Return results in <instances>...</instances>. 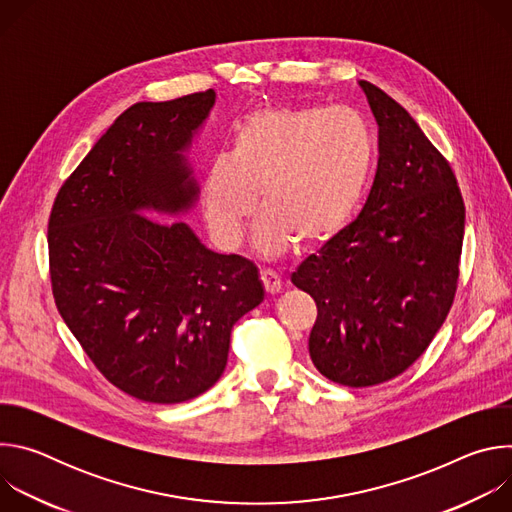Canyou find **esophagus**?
I'll return each instance as SVG.
<instances>
[{
    "instance_id": "esophagus-1",
    "label": "esophagus",
    "mask_w": 512,
    "mask_h": 512,
    "mask_svg": "<svg viewBox=\"0 0 512 512\" xmlns=\"http://www.w3.org/2000/svg\"><path fill=\"white\" fill-rule=\"evenodd\" d=\"M261 281L267 289V294H279L281 287H283L281 277L273 269H261Z\"/></svg>"
}]
</instances>
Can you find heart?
<instances>
[{"label": "heart", "mask_w": 512, "mask_h": 512, "mask_svg": "<svg viewBox=\"0 0 512 512\" xmlns=\"http://www.w3.org/2000/svg\"><path fill=\"white\" fill-rule=\"evenodd\" d=\"M375 162L369 125L352 111L269 107L235 129L233 152L206 172L202 206L218 245L237 247L259 202L257 247L281 253L304 239L324 243L356 214Z\"/></svg>", "instance_id": "obj_1"}]
</instances>
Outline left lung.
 <instances>
[{
    "label": "left lung",
    "instance_id": "8db88e82",
    "mask_svg": "<svg viewBox=\"0 0 512 512\" xmlns=\"http://www.w3.org/2000/svg\"><path fill=\"white\" fill-rule=\"evenodd\" d=\"M379 125V166L356 221L310 255L291 283L310 294L316 369L344 387L385 383L425 352L456 294L464 200L415 119L358 81Z\"/></svg>",
    "mask_w": 512,
    "mask_h": 512
}]
</instances>
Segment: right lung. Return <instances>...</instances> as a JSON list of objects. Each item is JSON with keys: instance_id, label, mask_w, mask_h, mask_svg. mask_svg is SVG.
I'll return each mask as SVG.
<instances>
[{"instance_id": "right-lung-1", "label": "right lung", "mask_w": 512, "mask_h": 512, "mask_svg": "<svg viewBox=\"0 0 512 512\" xmlns=\"http://www.w3.org/2000/svg\"><path fill=\"white\" fill-rule=\"evenodd\" d=\"M216 93L135 103L60 188L48 223L56 308L95 367L145 403H182L225 373L235 322L265 298L259 269L190 225L188 152ZM152 215H162L156 222Z\"/></svg>"}]
</instances>
